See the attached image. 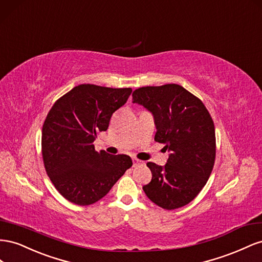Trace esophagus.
<instances>
[{
	"instance_id": "obj_1",
	"label": "esophagus",
	"mask_w": 262,
	"mask_h": 262,
	"mask_svg": "<svg viewBox=\"0 0 262 262\" xmlns=\"http://www.w3.org/2000/svg\"><path fill=\"white\" fill-rule=\"evenodd\" d=\"M144 162L137 159V158H133V167H137V166H140V164H143Z\"/></svg>"
}]
</instances>
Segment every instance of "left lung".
Here are the masks:
<instances>
[{"instance_id": "obj_1", "label": "left lung", "mask_w": 262, "mask_h": 262, "mask_svg": "<svg viewBox=\"0 0 262 262\" xmlns=\"http://www.w3.org/2000/svg\"><path fill=\"white\" fill-rule=\"evenodd\" d=\"M133 102L154 114L155 140L170 151L166 166L147 162L151 181L143 186L149 200L164 210H176L198 196L215 162V126L199 98L183 86L170 83L143 86Z\"/></svg>"}]
</instances>
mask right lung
Instances as JSON below:
<instances>
[{"mask_svg":"<svg viewBox=\"0 0 262 262\" xmlns=\"http://www.w3.org/2000/svg\"><path fill=\"white\" fill-rule=\"evenodd\" d=\"M132 91L80 84L48 112L41 132L43 166L57 191L71 203L85 206L98 202L133 166L129 156L98 152L93 145Z\"/></svg>","mask_w":262,"mask_h":262,"instance_id":"1","label":"right lung"}]
</instances>
